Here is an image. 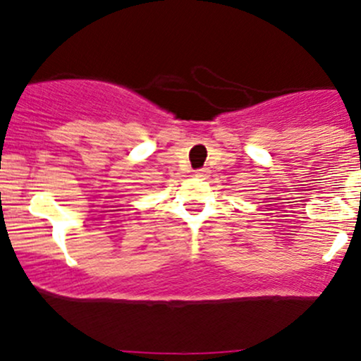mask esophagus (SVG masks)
<instances>
[{
  "mask_svg": "<svg viewBox=\"0 0 361 361\" xmlns=\"http://www.w3.org/2000/svg\"><path fill=\"white\" fill-rule=\"evenodd\" d=\"M209 169L207 168H202V169H197V171H195V176L197 178H209Z\"/></svg>",
  "mask_w": 361,
  "mask_h": 361,
  "instance_id": "34e87169",
  "label": "esophagus"
}]
</instances>
